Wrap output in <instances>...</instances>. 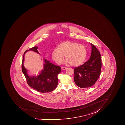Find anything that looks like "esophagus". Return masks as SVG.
<instances>
[{"label":"esophagus","instance_id":"34e87169","mask_svg":"<svg viewBox=\"0 0 125 125\" xmlns=\"http://www.w3.org/2000/svg\"><path fill=\"white\" fill-rule=\"evenodd\" d=\"M61 68H62V69L63 70H65L67 69V68L66 67H62Z\"/></svg>","mask_w":125,"mask_h":125}]
</instances>
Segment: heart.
Masks as SVG:
<instances>
[{
    "label": "heart",
    "mask_w": 125,
    "mask_h": 125,
    "mask_svg": "<svg viewBox=\"0 0 125 125\" xmlns=\"http://www.w3.org/2000/svg\"><path fill=\"white\" fill-rule=\"evenodd\" d=\"M66 63H70L73 66H79L85 61L87 50L85 46L78 43L71 41H65L60 43L57 49L52 52V59L58 64H61L64 58Z\"/></svg>",
    "instance_id": "1"
}]
</instances>
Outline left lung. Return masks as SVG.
Segmentation results:
<instances>
[{"instance_id": "1", "label": "left lung", "mask_w": 125, "mask_h": 125, "mask_svg": "<svg viewBox=\"0 0 125 125\" xmlns=\"http://www.w3.org/2000/svg\"><path fill=\"white\" fill-rule=\"evenodd\" d=\"M90 58L83 65L74 68V82L81 88L93 86L98 79L101 68V56L92 43Z\"/></svg>"}]
</instances>
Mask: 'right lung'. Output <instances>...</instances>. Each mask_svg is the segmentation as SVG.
<instances>
[{
	"mask_svg": "<svg viewBox=\"0 0 125 125\" xmlns=\"http://www.w3.org/2000/svg\"><path fill=\"white\" fill-rule=\"evenodd\" d=\"M38 49V47L35 46L25 51L22 62V71L30 87L40 93H49L57 88L58 83L57 75L61 72L60 67L53 64L49 61L43 58V69L37 76H31L28 74V71L24 66L25 53L31 51L40 54Z\"/></svg>",
	"mask_w": 125,
	"mask_h": 125,
	"instance_id": "1",
	"label": "right lung"
}]
</instances>
